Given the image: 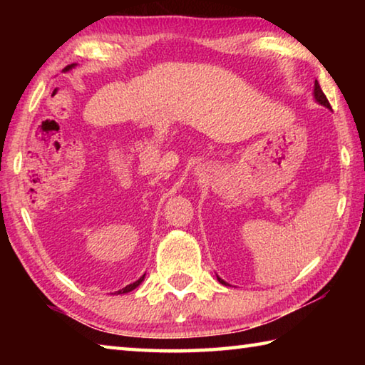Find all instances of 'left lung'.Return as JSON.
<instances>
[{
  "mask_svg": "<svg viewBox=\"0 0 365 365\" xmlns=\"http://www.w3.org/2000/svg\"><path fill=\"white\" fill-rule=\"evenodd\" d=\"M314 98H316V101H317L319 104H322V106L331 109L330 103H329V100H327V96L324 95V91H322V88H320V85H319L317 80H316V83H314ZM217 280L222 283V285H228V283H225L224 280L219 279V277H217Z\"/></svg>",
  "mask_w": 365,
  "mask_h": 365,
  "instance_id": "8db88e82",
  "label": "left lung"
}]
</instances>
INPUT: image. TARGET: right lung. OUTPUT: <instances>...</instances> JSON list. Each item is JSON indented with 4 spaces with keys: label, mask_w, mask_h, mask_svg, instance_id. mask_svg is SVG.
<instances>
[{
    "label": "right lung",
    "mask_w": 365,
    "mask_h": 365,
    "mask_svg": "<svg viewBox=\"0 0 365 365\" xmlns=\"http://www.w3.org/2000/svg\"><path fill=\"white\" fill-rule=\"evenodd\" d=\"M76 66V64H71V66H67V67H64V71H71L72 67ZM145 280V275L143 277H140V279L137 280V282H133V283H130V285H127L125 288H122V289H119V292H115V293H119V294H122V293H128V292H132V289H135L137 288L141 282Z\"/></svg>",
    "instance_id": "add662e5"
}]
</instances>
